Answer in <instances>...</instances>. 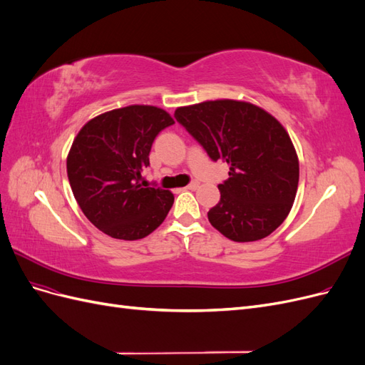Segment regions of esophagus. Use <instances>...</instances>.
Wrapping results in <instances>:
<instances>
[{"mask_svg": "<svg viewBox=\"0 0 365 365\" xmlns=\"http://www.w3.org/2000/svg\"><path fill=\"white\" fill-rule=\"evenodd\" d=\"M197 187H200V182H197V181H193V182H190L189 185H187L185 189H187V190H196Z\"/></svg>", "mask_w": 365, "mask_h": 365, "instance_id": "1", "label": "esophagus"}]
</instances>
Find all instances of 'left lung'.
<instances>
[{"label":"left lung","instance_id":"1","mask_svg":"<svg viewBox=\"0 0 365 365\" xmlns=\"http://www.w3.org/2000/svg\"><path fill=\"white\" fill-rule=\"evenodd\" d=\"M175 118L213 161L230 165L217 185L210 224L235 242L269 236L289 215L298 187V157L289 134L264 109L240 101L176 108Z\"/></svg>","mask_w":365,"mask_h":365}]
</instances>
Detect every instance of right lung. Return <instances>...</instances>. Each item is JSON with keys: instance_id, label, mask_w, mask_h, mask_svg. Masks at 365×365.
<instances>
[{"instance_id": "obj_1", "label": "right lung", "mask_w": 365, "mask_h": 365, "mask_svg": "<svg viewBox=\"0 0 365 365\" xmlns=\"http://www.w3.org/2000/svg\"><path fill=\"white\" fill-rule=\"evenodd\" d=\"M175 121L161 108L130 105L91 118L67 157L73 195L83 215L114 239L137 240L157 230L173 193L143 187L152 143Z\"/></svg>"}]
</instances>
